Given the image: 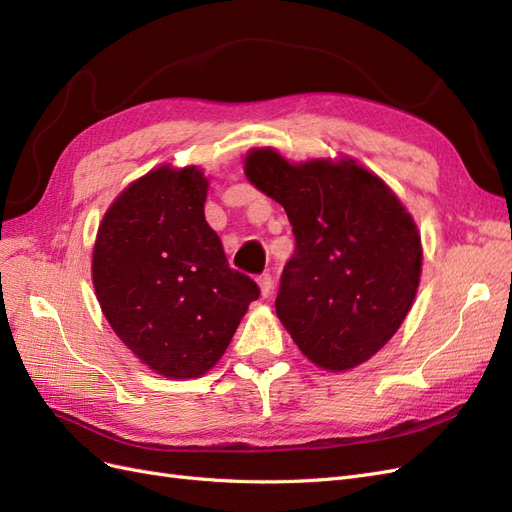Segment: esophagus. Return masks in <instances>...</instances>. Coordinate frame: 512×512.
Wrapping results in <instances>:
<instances>
[{
  "instance_id": "34e87169",
  "label": "esophagus",
  "mask_w": 512,
  "mask_h": 512,
  "mask_svg": "<svg viewBox=\"0 0 512 512\" xmlns=\"http://www.w3.org/2000/svg\"><path fill=\"white\" fill-rule=\"evenodd\" d=\"M258 284H260V294L267 299L269 294H271V290H273V277H271V273H262L258 277Z\"/></svg>"
}]
</instances>
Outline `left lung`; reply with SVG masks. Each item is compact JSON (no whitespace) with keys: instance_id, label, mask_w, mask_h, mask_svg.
<instances>
[{"instance_id":"1","label":"left lung","mask_w":512,"mask_h":512,"mask_svg":"<svg viewBox=\"0 0 512 512\" xmlns=\"http://www.w3.org/2000/svg\"><path fill=\"white\" fill-rule=\"evenodd\" d=\"M245 175L292 224L275 312L309 361L346 371L371 359L408 316L421 277V235L380 177L354 160L290 164L252 149Z\"/></svg>"}]
</instances>
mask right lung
Listing matches in <instances>:
<instances>
[{
  "label": "right lung",
  "instance_id": "add662e5",
  "mask_svg": "<svg viewBox=\"0 0 512 512\" xmlns=\"http://www.w3.org/2000/svg\"><path fill=\"white\" fill-rule=\"evenodd\" d=\"M207 188L196 166L151 170L108 207L91 260L108 324L166 378L207 374L260 297L205 220Z\"/></svg>",
  "mask_w": 512,
  "mask_h": 512
}]
</instances>
